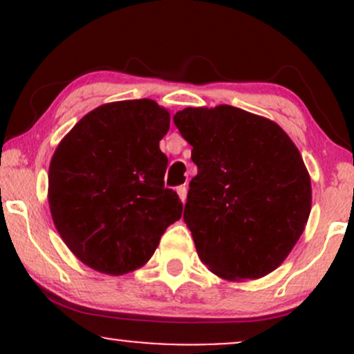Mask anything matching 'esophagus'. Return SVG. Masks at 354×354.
<instances>
[{
  "instance_id": "esophagus-1",
  "label": "esophagus",
  "mask_w": 354,
  "mask_h": 354,
  "mask_svg": "<svg viewBox=\"0 0 354 354\" xmlns=\"http://www.w3.org/2000/svg\"><path fill=\"white\" fill-rule=\"evenodd\" d=\"M176 193H178V196H180L181 203H185L186 201V194H188V188H186V186H178Z\"/></svg>"
}]
</instances>
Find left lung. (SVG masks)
Returning <instances> with one entry per match:
<instances>
[{
    "label": "left lung",
    "mask_w": 354,
    "mask_h": 354,
    "mask_svg": "<svg viewBox=\"0 0 354 354\" xmlns=\"http://www.w3.org/2000/svg\"><path fill=\"white\" fill-rule=\"evenodd\" d=\"M193 146L186 226L211 273L226 281L274 271L303 234L311 180L281 126L230 104L185 108L173 116Z\"/></svg>",
    "instance_id": "1"
}]
</instances>
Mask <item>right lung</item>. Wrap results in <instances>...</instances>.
Listing matches in <instances>:
<instances>
[{"label":"right lung","instance_id":"right-lung-1","mask_svg":"<svg viewBox=\"0 0 354 354\" xmlns=\"http://www.w3.org/2000/svg\"><path fill=\"white\" fill-rule=\"evenodd\" d=\"M168 129L169 111L156 101L126 100L95 108L59 141L48 173L51 218L91 270L120 276L145 266L181 218L163 181Z\"/></svg>","mask_w":354,"mask_h":354}]
</instances>
